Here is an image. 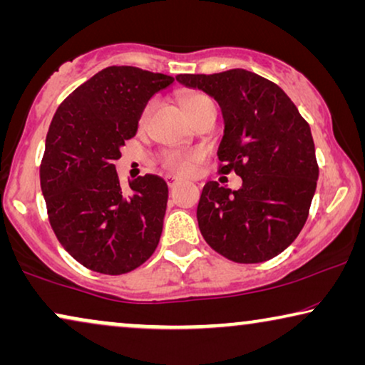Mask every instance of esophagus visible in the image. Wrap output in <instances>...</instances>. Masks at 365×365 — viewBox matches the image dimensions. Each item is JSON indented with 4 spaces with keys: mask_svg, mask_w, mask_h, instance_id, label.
<instances>
[{
    "mask_svg": "<svg viewBox=\"0 0 365 365\" xmlns=\"http://www.w3.org/2000/svg\"><path fill=\"white\" fill-rule=\"evenodd\" d=\"M166 182H168L169 187H173L174 184H178L179 181H178V178H174V176H166Z\"/></svg>",
    "mask_w": 365,
    "mask_h": 365,
    "instance_id": "esophagus-1",
    "label": "esophagus"
}]
</instances>
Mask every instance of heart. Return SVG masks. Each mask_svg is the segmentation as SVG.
Listing matches in <instances>:
<instances>
[{
	"label": "heart",
	"instance_id": "1",
	"mask_svg": "<svg viewBox=\"0 0 365 365\" xmlns=\"http://www.w3.org/2000/svg\"><path fill=\"white\" fill-rule=\"evenodd\" d=\"M212 101L207 94L204 93H191L184 98V108L189 113V116H194L199 108L202 104ZM154 109V103H148L143 108V111L139 113L138 118V128L144 129L148 126L149 118ZM201 161V153L194 151V149H168L159 156V166L169 174H178V176H189L194 171V168L197 166Z\"/></svg>",
	"mask_w": 365,
	"mask_h": 365
}]
</instances>
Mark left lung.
Masks as SVG:
<instances>
[{
  "label": "left lung",
  "instance_id": "obj_1",
  "mask_svg": "<svg viewBox=\"0 0 365 365\" xmlns=\"http://www.w3.org/2000/svg\"><path fill=\"white\" fill-rule=\"evenodd\" d=\"M219 103L224 136L219 173L234 171L242 187L209 181L197 204V224L214 251L239 264L281 254L307 221L319 166L311 128L276 83L246 69L179 74Z\"/></svg>",
  "mask_w": 365,
  "mask_h": 365
}]
</instances>
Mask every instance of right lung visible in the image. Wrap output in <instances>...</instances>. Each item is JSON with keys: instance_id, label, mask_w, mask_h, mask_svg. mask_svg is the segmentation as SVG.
<instances>
[{"instance_id": "1", "label": "right lung", "mask_w": 365, "mask_h": 365, "mask_svg": "<svg viewBox=\"0 0 365 365\" xmlns=\"http://www.w3.org/2000/svg\"><path fill=\"white\" fill-rule=\"evenodd\" d=\"M173 76L109 66L74 89L54 113L39 166L48 219L84 267L119 276L156 251L168 204L164 179L146 174L124 191L114 161L138 118Z\"/></svg>"}]
</instances>
